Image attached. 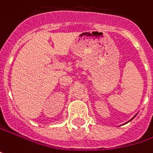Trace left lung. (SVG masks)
<instances>
[{
  "instance_id": "1",
  "label": "left lung",
  "mask_w": 153,
  "mask_h": 153,
  "mask_svg": "<svg viewBox=\"0 0 153 153\" xmlns=\"http://www.w3.org/2000/svg\"><path fill=\"white\" fill-rule=\"evenodd\" d=\"M134 117H135V115H134V117H133V118H132V119H130V120H132V119H134ZM130 120H129V121H130Z\"/></svg>"
}]
</instances>
